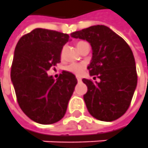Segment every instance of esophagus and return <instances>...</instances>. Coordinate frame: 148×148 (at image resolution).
<instances>
[{"instance_id": "1", "label": "esophagus", "mask_w": 148, "mask_h": 148, "mask_svg": "<svg viewBox=\"0 0 148 148\" xmlns=\"http://www.w3.org/2000/svg\"><path fill=\"white\" fill-rule=\"evenodd\" d=\"M76 79H77V81H78V82H81V78L80 76H76Z\"/></svg>"}]
</instances>
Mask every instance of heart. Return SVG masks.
Here are the masks:
<instances>
[{
  "instance_id": "1",
  "label": "heart",
  "mask_w": 148,
  "mask_h": 148,
  "mask_svg": "<svg viewBox=\"0 0 148 148\" xmlns=\"http://www.w3.org/2000/svg\"><path fill=\"white\" fill-rule=\"evenodd\" d=\"M84 42H86V41H83V40L78 41L76 43V47L78 48ZM85 69H86V65L84 63H72V64L68 65L66 67V70H67V72H71V73L74 74V75H76V76L81 75L84 72Z\"/></svg>"
}]
</instances>
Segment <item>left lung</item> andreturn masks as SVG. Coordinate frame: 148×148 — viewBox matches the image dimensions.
<instances>
[{
  "label": "left lung",
  "instance_id": "1",
  "mask_svg": "<svg viewBox=\"0 0 148 148\" xmlns=\"http://www.w3.org/2000/svg\"><path fill=\"white\" fill-rule=\"evenodd\" d=\"M71 36L90 43L93 56L88 70L94 79L100 80H82L88 88L84 100L89 112L102 121L120 118L130 105L138 81L131 49L122 37L104 25L92 26Z\"/></svg>",
  "mask_w": 148,
  "mask_h": 148
}]
</instances>
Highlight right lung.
Listing matches in <instances>:
<instances>
[{
    "instance_id": "obj_1",
    "label": "right lung",
    "mask_w": 148,
    "mask_h": 148,
    "mask_svg": "<svg viewBox=\"0 0 148 148\" xmlns=\"http://www.w3.org/2000/svg\"><path fill=\"white\" fill-rule=\"evenodd\" d=\"M69 35L36 28L17 43L12 62V83L18 103L33 121L42 125L58 122L66 113L77 80L62 71L55 81L47 71L60 62Z\"/></svg>"
}]
</instances>
